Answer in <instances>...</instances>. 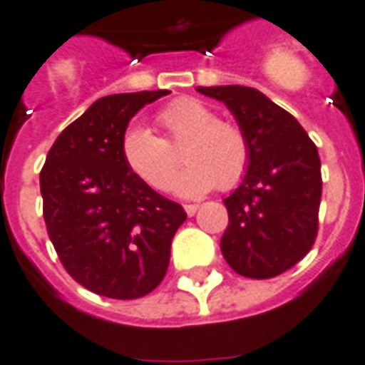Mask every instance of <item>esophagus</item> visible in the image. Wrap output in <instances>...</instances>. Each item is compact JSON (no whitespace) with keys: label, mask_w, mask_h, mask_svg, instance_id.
<instances>
[{"label":"esophagus","mask_w":365,"mask_h":365,"mask_svg":"<svg viewBox=\"0 0 365 365\" xmlns=\"http://www.w3.org/2000/svg\"><path fill=\"white\" fill-rule=\"evenodd\" d=\"M183 209H185V213H187L190 217H193V215L197 213L200 205H197V203H187V205H183Z\"/></svg>","instance_id":"34e87169"}]
</instances>
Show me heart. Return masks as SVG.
<instances>
[{"instance_id":"1","label":"heart","mask_w":365,"mask_h":365,"mask_svg":"<svg viewBox=\"0 0 365 365\" xmlns=\"http://www.w3.org/2000/svg\"><path fill=\"white\" fill-rule=\"evenodd\" d=\"M156 122L164 138L136 124L120 142L126 168L152 190L172 187L180 146L187 164L175 180V191L183 197H200L217 185L235 187L247 174L251 148L245 132L233 122L219 120L217 112L205 103L191 96L175 98L158 112Z\"/></svg>"}]
</instances>
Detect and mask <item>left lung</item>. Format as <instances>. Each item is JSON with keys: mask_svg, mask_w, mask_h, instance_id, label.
<instances>
[{"mask_svg": "<svg viewBox=\"0 0 365 365\" xmlns=\"http://www.w3.org/2000/svg\"><path fill=\"white\" fill-rule=\"evenodd\" d=\"M233 112L251 148L243 182L223 200L221 253L241 277L272 279L312 249L322 195L320 158L298 120L257 88L200 86Z\"/></svg>", "mask_w": 365, "mask_h": 365, "instance_id": "left-lung-1", "label": "left lung"}]
</instances>
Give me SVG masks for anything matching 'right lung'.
Returning <instances> with one entry per match:
<instances>
[{
    "label": "right lung",
    "instance_id": "obj_1",
    "mask_svg": "<svg viewBox=\"0 0 365 365\" xmlns=\"http://www.w3.org/2000/svg\"><path fill=\"white\" fill-rule=\"evenodd\" d=\"M103 96L58 134L41 170L43 217L63 267L101 297L132 300L164 280L178 227L187 219L130 172L120 142L130 118L165 96Z\"/></svg>",
    "mask_w": 365,
    "mask_h": 365
}]
</instances>
